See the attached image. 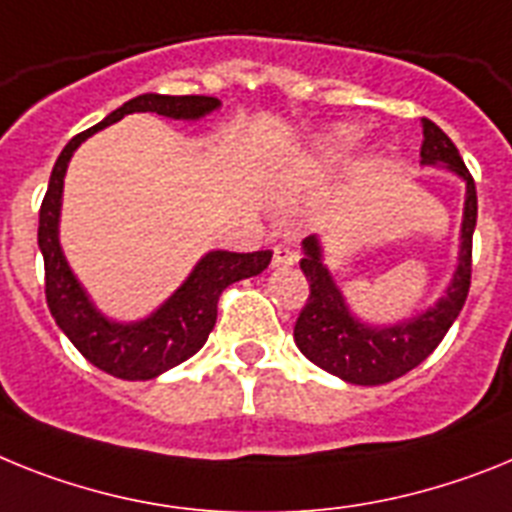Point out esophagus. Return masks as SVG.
Segmentation results:
<instances>
[{
  "mask_svg": "<svg viewBox=\"0 0 512 512\" xmlns=\"http://www.w3.org/2000/svg\"><path fill=\"white\" fill-rule=\"evenodd\" d=\"M299 260V252L289 244H276L273 247V268H286V265H294Z\"/></svg>",
  "mask_w": 512,
  "mask_h": 512,
  "instance_id": "esophagus-1",
  "label": "esophagus"
}]
</instances>
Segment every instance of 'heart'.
I'll use <instances>...</instances> for the list:
<instances>
[{
  "label": "heart",
  "mask_w": 512,
  "mask_h": 512,
  "mask_svg": "<svg viewBox=\"0 0 512 512\" xmlns=\"http://www.w3.org/2000/svg\"><path fill=\"white\" fill-rule=\"evenodd\" d=\"M356 143V130L349 127V124H338L330 132L317 140L315 156L320 163H338L346 153L351 150V145Z\"/></svg>",
  "instance_id": "obj_1"
}]
</instances>
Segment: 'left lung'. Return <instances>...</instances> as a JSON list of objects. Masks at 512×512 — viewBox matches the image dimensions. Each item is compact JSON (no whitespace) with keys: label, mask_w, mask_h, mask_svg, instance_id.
I'll list each match as a JSON object with an SVG mask.
<instances>
[{"label":"left lung","mask_w":512,"mask_h":512,"mask_svg":"<svg viewBox=\"0 0 512 512\" xmlns=\"http://www.w3.org/2000/svg\"><path fill=\"white\" fill-rule=\"evenodd\" d=\"M424 143L422 163L455 171L466 182V205L461 223V252L453 281L445 296L437 299L422 315L409 317L398 325H367L351 315L330 270L322 263V247L317 236L302 242V273L309 281L307 304L294 325V341L309 362L351 385H385L411 372L440 346L455 317L461 315L471 286V239L476 229V187L461 153L435 122L422 119Z\"/></svg>","instance_id":"8db88e82"}]
</instances>
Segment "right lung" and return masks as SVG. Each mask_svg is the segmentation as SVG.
Listing matches in <instances>:
<instances>
[{"instance_id":"add662e5","label":"right lung","mask_w":512,"mask_h":512,"mask_svg":"<svg viewBox=\"0 0 512 512\" xmlns=\"http://www.w3.org/2000/svg\"><path fill=\"white\" fill-rule=\"evenodd\" d=\"M221 101L213 96H158V93H145L109 117L98 122L96 127L80 132L64 145L59 153L54 171H51L49 190H46L41 213H38V247L44 255L46 270V304L51 309V317L57 320L64 336L75 343V349L96 364L98 369L119 377V380H153L163 375L166 369L187 362L192 354L203 349L208 341L210 330L218 317V296L231 283L252 278L263 273L270 265L273 252L260 249V252H208V255L195 265L187 281L174 291V294L161 304V307L137 322H117L98 312L96 304L80 286L72 268L67 265V257L59 244V213H62V190L67 163L77 145L88 140L93 132L119 122L127 114L135 111H153L169 119H203L205 114L216 111Z\"/></svg>"}]
</instances>
